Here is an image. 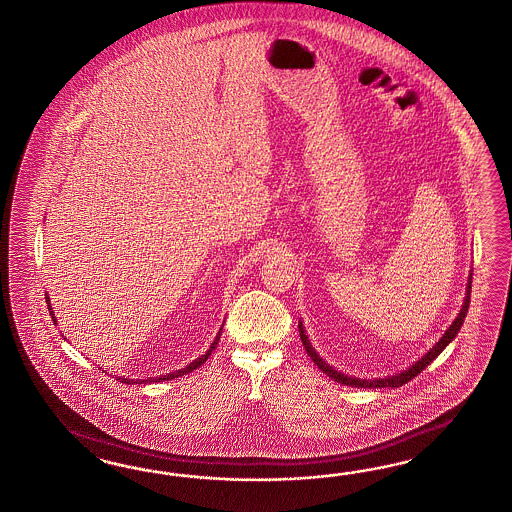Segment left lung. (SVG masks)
I'll return each mask as SVG.
<instances>
[{
    "mask_svg": "<svg viewBox=\"0 0 512 512\" xmlns=\"http://www.w3.org/2000/svg\"><path fill=\"white\" fill-rule=\"evenodd\" d=\"M470 292H472V275H470V279H468V287H466V298H464V305H462L461 312H459V316L453 320V324L449 325L448 331L442 335V338L438 340L437 344L433 346V348L429 349L427 353H425L424 357L420 359V361L414 362L411 368H407V370H403V372H399L396 375H390V377H385V379H359V377H348V375L340 374L338 370H333L329 364H325L324 359H320V355L314 351V348L311 346V342H309V338L305 335V329H303V324L300 322V337L301 342H303V346L307 349V353H309V357H311L314 364L324 372V374L329 375L333 381H337L340 385H348V387H359V388H398L401 385H405V383H409L412 377H416V375L420 374L422 370H425L431 362L437 359L438 355L442 353V349L448 346L449 342L453 340V338L457 337V333L461 331L462 322H464V318H466V312H468V307H470Z\"/></svg>",
    "mask_w": 512,
    "mask_h": 512,
    "instance_id": "left-lung-1",
    "label": "left lung"
}]
</instances>
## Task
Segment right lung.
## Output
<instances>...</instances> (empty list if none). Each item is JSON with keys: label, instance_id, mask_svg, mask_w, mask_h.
Segmentation results:
<instances>
[{"label": "right lung", "instance_id": "add662e5", "mask_svg": "<svg viewBox=\"0 0 512 512\" xmlns=\"http://www.w3.org/2000/svg\"><path fill=\"white\" fill-rule=\"evenodd\" d=\"M48 303H50V298H48ZM48 309H50V316L53 318V322H57L55 320V314L51 311L50 305H48ZM218 340H220V331H218V335L214 338V342L211 344V348L207 349V353L205 355H201L200 359H196L194 362H190L188 366L185 368H181V370H177V372H172V374L163 375V377H157V379H142V381H135V379H122V383H127V385H133V383H157V381H168V379H174V377H181V375L188 374V372H192V370H196V368H200L203 362L209 359V355L212 353V349L216 348V344H218Z\"/></svg>", "mask_w": 512, "mask_h": 512}]
</instances>
